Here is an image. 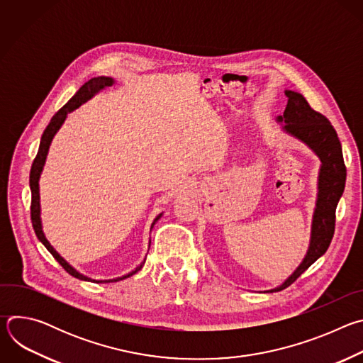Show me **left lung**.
<instances>
[{
  "label": "left lung",
  "instance_id": "left-lung-1",
  "mask_svg": "<svg viewBox=\"0 0 363 363\" xmlns=\"http://www.w3.org/2000/svg\"><path fill=\"white\" fill-rule=\"evenodd\" d=\"M284 93L287 96V105L284 113L277 116L276 122L281 125L283 133L298 140L316 155L320 160V168L318 177L316 206L306 255L296 270L280 286L264 290V293H274L289 287L326 252L335 233L336 206L346 182L342 145L330 122L310 108L301 93L289 89H286Z\"/></svg>",
  "mask_w": 363,
  "mask_h": 363
}]
</instances>
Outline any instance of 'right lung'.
I'll return each instance as SVG.
<instances>
[{
    "label": "right lung",
    "mask_w": 363,
    "mask_h": 363,
    "mask_svg": "<svg viewBox=\"0 0 363 363\" xmlns=\"http://www.w3.org/2000/svg\"><path fill=\"white\" fill-rule=\"evenodd\" d=\"M116 83V80L113 77H109V76H99V77H93L90 79L87 83H84L77 91L76 94L66 103V105L53 116L48 123V126L45 128L43 136H41V140H40V147H38V152H37V157L33 162V167H31V171H30V189H31V221H33V228L35 231V235L37 238L41 241V244L50 251V254L53 255L56 260L59 262V264L73 277L79 279V280H84V281H93V283H113V281H121V280H125L133 274H136L145 264L146 262V257L143 258V262L135 269L132 270L130 273L128 274H123L121 277H116V279H109V280H94V279H90L87 276H84L83 273H80L79 270H76L66 258H63L57 251L56 248L50 244V241L47 240L44 231H43V223H41V205H40V177H41V172L44 169V165H45V160H47V155H48V149H50V145L51 142H53V138L56 136V133L59 132V129L63 126L67 115L73 111H76L79 106H82L83 103H86L87 100H90L91 97H94L97 93H100L101 90H105L106 87L109 86H113ZM162 217V214H160L157 218L153 220L152 225H150V231L155 225V223H157L160 218ZM149 247H150V240H149Z\"/></svg>",
    "instance_id": "right-lung-1"
}]
</instances>
